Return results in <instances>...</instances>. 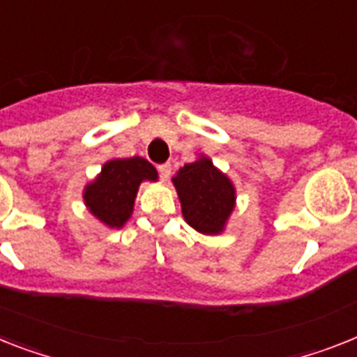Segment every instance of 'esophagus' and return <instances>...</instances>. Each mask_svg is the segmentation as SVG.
<instances>
[{
	"label": "esophagus",
	"instance_id": "1",
	"mask_svg": "<svg viewBox=\"0 0 357 357\" xmlns=\"http://www.w3.org/2000/svg\"><path fill=\"white\" fill-rule=\"evenodd\" d=\"M158 175H160L162 181H167V178H169V175H172V164H169V162H166V164H160V166H158Z\"/></svg>",
	"mask_w": 357,
	"mask_h": 357
}]
</instances>
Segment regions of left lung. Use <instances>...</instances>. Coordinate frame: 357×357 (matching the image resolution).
<instances>
[{"mask_svg":"<svg viewBox=\"0 0 357 357\" xmlns=\"http://www.w3.org/2000/svg\"><path fill=\"white\" fill-rule=\"evenodd\" d=\"M173 184L181 199L182 215L191 228L206 235L222 231L229 213L234 211L235 188L210 158L184 164L173 178Z\"/></svg>","mask_w":357,"mask_h":357,"instance_id":"left-lung-1","label":"left lung"}]
</instances>
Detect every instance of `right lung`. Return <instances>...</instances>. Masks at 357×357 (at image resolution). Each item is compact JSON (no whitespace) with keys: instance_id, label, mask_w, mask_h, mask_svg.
<instances>
[{"instance_id":"obj_1","label":"right lung","mask_w":357,"mask_h":357,"mask_svg":"<svg viewBox=\"0 0 357 357\" xmlns=\"http://www.w3.org/2000/svg\"><path fill=\"white\" fill-rule=\"evenodd\" d=\"M157 178V169L146 158H114L105 162L96 181L85 188L84 200L96 219L122 228L131 217L140 182Z\"/></svg>"}]
</instances>
